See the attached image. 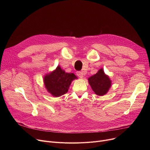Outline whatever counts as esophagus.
I'll list each match as a JSON object with an SVG mask.
<instances>
[{
    "label": "esophagus",
    "instance_id": "obj_1",
    "mask_svg": "<svg viewBox=\"0 0 150 150\" xmlns=\"http://www.w3.org/2000/svg\"><path fill=\"white\" fill-rule=\"evenodd\" d=\"M76 74L80 78H83V75H84V72H83V71H81V72H80V71H77V72H76Z\"/></svg>",
    "mask_w": 150,
    "mask_h": 150
}]
</instances>
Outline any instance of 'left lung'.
Masks as SVG:
<instances>
[{
    "mask_svg": "<svg viewBox=\"0 0 150 150\" xmlns=\"http://www.w3.org/2000/svg\"><path fill=\"white\" fill-rule=\"evenodd\" d=\"M88 80L93 91L100 96L106 94L111 86V80L108 76L105 74L102 69L96 74L89 78Z\"/></svg>",
    "mask_w": 150,
    "mask_h": 150,
    "instance_id": "obj_1",
    "label": "left lung"
}]
</instances>
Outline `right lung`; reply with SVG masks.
I'll use <instances>...</instances> for the list:
<instances>
[{"mask_svg": "<svg viewBox=\"0 0 150 150\" xmlns=\"http://www.w3.org/2000/svg\"><path fill=\"white\" fill-rule=\"evenodd\" d=\"M76 78L74 74L66 73L58 66L53 72L45 76L44 81L47 91L52 96L59 97L67 92L71 83Z\"/></svg>", "mask_w": 150, "mask_h": 150, "instance_id": "add662e5", "label": "right lung"}]
</instances>
